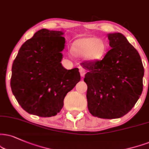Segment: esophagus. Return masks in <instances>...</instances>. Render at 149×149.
<instances>
[{
    "instance_id": "1",
    "label": "esophagus",
    "mask_w": 149,
    "mask_h": 149,
    "mask_svg": "<svg viewBox=\"0 0 149 149\" xmlns=\"http://www.w3.org/2000/svg\"><path fill=\"white\" fill-rule=\"evenodd\" d=\"M79 72H80L81 77H84L86 74V70L84 68H81L79 69Z\"/></svg>"
}]
</instances>
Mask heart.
I'll return each mask as SVG.
<instances>
[{
	"label": "heart",
	"mask_w": 149,
	"mask_h": 149,
	"mask_svg": "<svg viewBox=\"0 0 149 149\" xmlns=\"http://www.w3.org/2000/svg\"><path fill=\"white\" fill-rule=\"evenodd\" d=\"M106 45L103 40L95 37H86L76 40L72 43L71 52L77 57L87 60H98L103 57Z\"/></svg>",
	"instance_id": "obj_1"
}]
</instances>
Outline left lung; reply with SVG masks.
<instances>
[{"label": "left lung", "instance_id": "1", "mask_svg": "<svg viewBox=\"0 0 149 149\" xmlns=\"http://www.w3.org/2000/svg\"><path fill=\"white\" fill-rule=\"evenodd\" d=\"M111 47L102 60L85 61L88 70V108L103 119H116L127 114L142 93L144 70L140 56L127 38L119 32L108 34Z\"/></svg>", "mask_w": 149, "mask_h": 149}]
</instances>
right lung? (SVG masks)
Returning <instances> with one entry per match:
<instances>
[{"label":"right lung","mask_w":149,"mask_h":149,"mask_svg":"<svg viewBox=\"0 0 149 149\" xmlns=\"http://www.w3.org/2000/svg\"><path fill=\"white\" fill-rule=\"evenodd\" d=\"M61 31L41 29L24 43L13 62L10 86L23 110L49 117L59 113L67 93L79 81L78 68L62 65Z\"/></svg>","instance_id":"add662e5"}]
</instances>
